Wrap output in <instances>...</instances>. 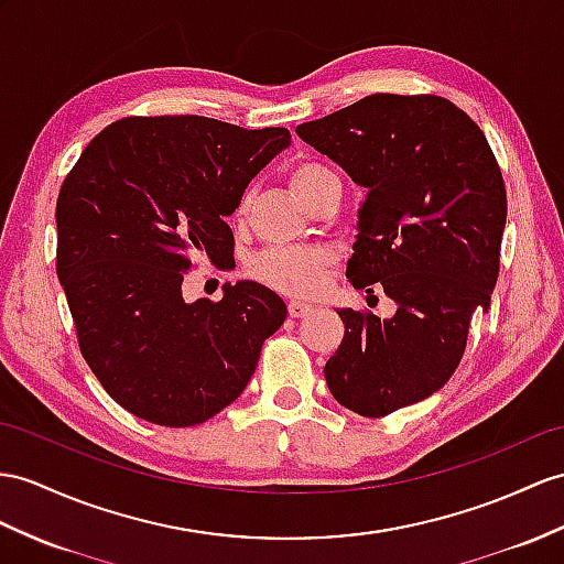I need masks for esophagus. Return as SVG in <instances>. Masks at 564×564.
<instances>
[{"label":"esophagus","instance_id":"34e87169","mask_svg":"<svg viewBox=\"0 0 564 564\" xmlns=\"http://www.w3.org/2000/svg\"><path fill=\"white\" fill-rule=\"evenodd\" d=\"M286 311H290V318H304V315L313 311V306L304 304V301H290V304H286Z\"/></svg>","mask_w":564,"mask_h":564}]
</instances>
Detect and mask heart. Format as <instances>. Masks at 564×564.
<instances>
[{
	"label": "heart",
	"mask_w": 564,
	"mask_h": 564,
	"mask_svg": "<svg viewBox=\"0 0 564 564\" xmlns=\"http://www.w3.org/2000/svg\"><path fill=\"white\" fill-rule=\"evenodd\" d=\"M333 182H339L335 172L313 160L294 164L290 172V186L304 203H311L327 184ZM246 210H249V194L239 200L235 217H243ZM329 263H333V256H329L325 249H308V246H280V249H268L263 253H258L249 263V272L253 280L270 286L274 292H280L284 296L306 299V296H315L323 290L325 272Z\"/></svg>",
	"instance_id": "obj_1"
}]
</instances>
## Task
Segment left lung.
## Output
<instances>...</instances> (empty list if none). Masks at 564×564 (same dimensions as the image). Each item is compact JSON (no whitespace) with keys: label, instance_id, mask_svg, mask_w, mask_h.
Listing matches in <instances>:
<instances>
[{"label":"left lung","instance_id":"obj_1","mask_svg":"<svg viewBox=\"0 0 564 564\" xmlns=\"http://www.w3.org/2000/svg\"><path fill=\"white\" fill-rule=\"evenodd\" d=\"M313 145L366 188L347 263L354 290L382 286L397 311L337 308L345 323L325 380L368 419L416 404L455 373L476 308L500 272L507 194L476 121L437 95L376 93L299 123Z\"/></svg>","mask_w":564,"mask_h":564}]
</instances>
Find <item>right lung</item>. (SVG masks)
<instances>
[{"instance_id": "add662e5", "label": "right lung", "mask_w": 564, "mask_h": 564, "mask_svg": "<svg viewBox=\"0 0 564 564\" xmlns=\"http://www.w3.org/2000/svg\"><path fill=\"white\" fill-rule=\"evenodd\" d=\"M292 143L286 129H241L196 115L127 117L80 153L57 198V278L78 347L117 404L186 429L249 386L263 341L286 318L268 286L225 284L186 304L196 258L235 260L225 217Z\"/></svg>"}]
</instances>
